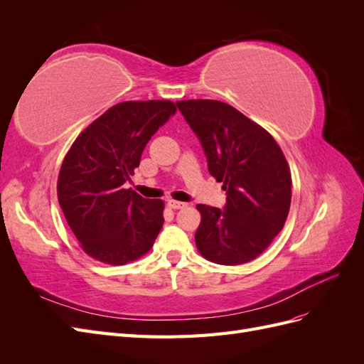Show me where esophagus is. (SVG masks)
<instances>
[{
	"mask_svg": "<svg viewBox=\"0 0 364 364\" xmlns=\"http://www.w3.org/2000/svg\"><path fill=\"white\" fill-rule=\"evenodd\" d=\"M167 205H168L171 209H183V208L188 206L185 202H178V200H173V199H170V200L167 202Z\"/></svg>",
	"mask_w": 364,
	"mask_h": 364,
	"instance_id": "34e87169",
	"label": "esophagus"
}]
</instances>
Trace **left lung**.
Returning <instances> with one entry per match:
<instances>
[{
	"mask_svg": "<svg viewBox=\"0 0 364 364\" xmlns=\"http://www.w3.org/2000/svg\"><path fill=\"white\" fill-rule=\"evenodd\" d=\"M199 136L208 170L226 191L225 209L197 205L196 246L208 261L237 266L259 257L285 225L291 173L269 132L217 100L176 102Z\"/></svg>",
	"mask_w": 364,
	"mask_h": 364,
	"instance_id": "8db88e82",
	"label": "left lung"
}]
</instances>
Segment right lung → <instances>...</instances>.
I'll return each mask as SVG.
<instances>
[{
	"label": "right lung",
	"instance_id": "add662e5",
	"mask_svg": "<svg viewBox=\"0 0 364 364\" xmlns=\"http://www.w3.org/2000/svg\"><path fill=\"white\" fill-rule=\"evenodd\" d=\"M174 112L170 100L118 103L73 142L59 171L58 199L86 255L123 266L155 243L164 202L126 190L124 182L150 138Z\"/></svg>",
	"mask_w": 364,
	"mask_h": 364
}]
</instances>
